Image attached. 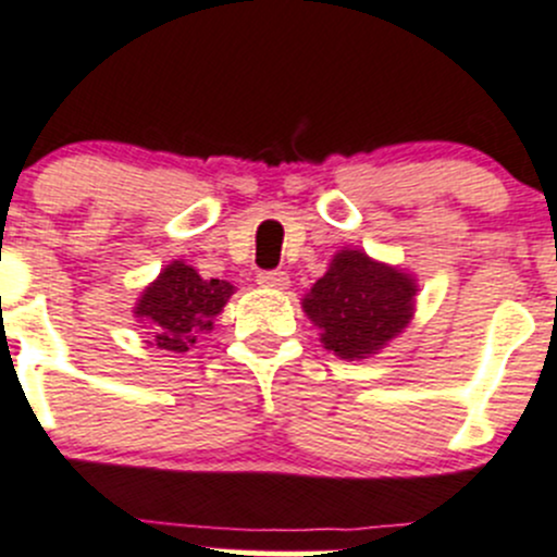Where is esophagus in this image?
I'll list each match as a JSON object with an SVG mask.
<instances>
[{
  "label": "esophagus",
  "instance_id": "esophagus-1",
  "mask_svg": "<svg viewBox=\"0 0 557 557\" xmlns=\"http://www.w3.org/2000/svg\"><path fill=\"white\" fill-rule=\"evenodd\" d=\"M257 284L265 286V289H286L289 276H286V271H260L257 273Z\"/></svg>",
  "mask_w": 557,
  "mask_h": 557
}]
</instances>
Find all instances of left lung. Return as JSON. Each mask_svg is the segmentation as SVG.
<instances>
[{"mask_svg":"<svg viewBox=\"0 0 557 557\" xmlns=\"http://www.w3.org/2000/svg\"><path fill=\"white\" fill-rule=\"evenodd\" d=\"M414 295V278L346 249L302 297V308L322 327L324 349L362 360L409 324Z\"/></svg>","mask_w":557,"mask_h":557,"instance_id":"left-lung-1","label":"left lung"}]
</instances>
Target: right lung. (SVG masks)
<instances>
[{
	"instance_id": "obj_1",
	"label": "right lung",
	"mask_w": 557,
	"mask_h": 557,
	"mask_svg": "<svg viewBox=\"0 0 557 557\" xmlns=\"http://www.w3.org/2000/svg\"><path fill=\"white\" fill-rule=\"evenodd\" d=\"M235 286L230 281L200 278L195 268L173 262L143 292L135 313L146 324L151 344L164 351H189L202 330L224 308Z\"/></svg>"
}]
</instances>
